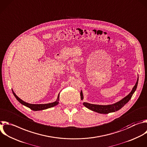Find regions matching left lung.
I'll return each mask as SVG.
<instances>
[{
    "label": "left lung",
    "mask_w": 147,
    "mask_h": 147,
    "mask_svg": "<svg viewBox=\"0 0 147 147\" xmlns=\"http://www.w3.org/2000/svg\"><path fill=\"white\" fill-rule=\"evenodd\" d=\"M138 77L137 78V82L136 83V85L133 87L132 90L131 92L126 96L123 99H122L121 101L117 102V103H115L112 105H108V106H100V105H92L89 104L88 103H83V105L84 106H85L86 108L94 111L96 113H99L100 114H109L110 113H113L119 110H120L122 107H123L131 99V96H133L134 92L136 90L137 84H138ZM80 96H81V99L82 100L83 99V95H82V92L81 91L80 93Z\"/></svg>",
    "instance_id": "left-lung-1"
}]
</instances>
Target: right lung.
Masks as SVG:
<instances>
[{"label": "right lung", "instance_id": "obj_1", "mask_svg": "<svg viewBox=\"0 0 147 147\" xmlns=\"http://www.w3.org/2000/svg\"><path fill=\"white\" fill-rule=\"evenodd\" d=\"M13 94L14 95V96L16 97V98L17 99V100L22 105L29 107V109H30L31 110H33V111H38V110H45L48 108H51L53 107L54 106H55L57 105H58L59 102V96L58 97V100L57 101L54 102V103H48V104H45V105H32V104H29L28 103H26L25 102H24L23 100H22L21 99H20L19 97L15 94V93L13 92V90H12Z\"/></svg>", "mask_w": 147, "mask_h": 147}]
</instances>
